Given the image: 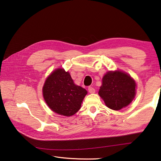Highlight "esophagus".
<instances>
[{"mask_svg":"<svg viewBox=\"0 0 161 161\" xmlns=\"http://www.w3.org/2000/svg\"><path fill=\"white\" fill-rule=\"evenodd\" d=\"M88 90H89V92L90 93H94L96 92V90L94 88H93L92 86H89V88H88Z\"/></svg>","mask_w":161,"mask_h":161,"instance_id":"esophagus-1","label":"esophagus"}]
</instances>
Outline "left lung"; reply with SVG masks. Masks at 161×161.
<instances>
[{"label":"left lung","mask_w":161,"mask_h":161,"mask_svg":"<svg viewBox=\"0 0 161 161\" xmlns=\"http://www.w3.org/2000/svg\"><path fill=\"white\" fill-rule=\"evenodd\" d=\"M136 83L130 75L121 70L109 71L104 75L98 94L107 107L119 110L133 101Z\"/></svg>","instance_id":"obj_1"}]
</instances>
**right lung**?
Listing matches in <instances>:
<instances>
[{
  "instance_id": "obj_1",
  "label": "right lung",
  "mask_w": 161,
  "mask_h": 161,
  "mask_svg": "<svg viewBox=\"0 0 161 161\" xmlns=\"http://www.w3.org/2000/svg\"><path fill=\"white\" fill-rule=\"evenodd\" d=\"M43 97L49 108L60 115L70 116L80 109L87 91L74 83L64 68L53 71L42 88Z\"/></svg>"
}]
</instances>
